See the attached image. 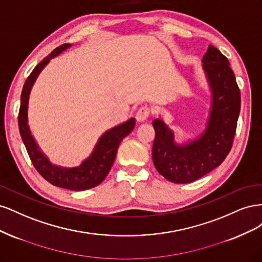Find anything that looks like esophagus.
Returning <instances> with one entry per match:
<instances>
[{
  "label": "esophagus",
  "mask_w": 262,
  "mask_h": 262,
  "mask_svg": "<svg viewBox=\"0 0 262 262\" xmlns=\"http://www.w3.org/2000/svg\"><path fill=\"white\" fill-rule=\"evenodd\" d=\"M149 114H150V110H149L148 107H146V106L141 107V108L138 110L137 115H136L137 120H138L139 122H143L144 120H146V119L148 118Z\"/></svg>",
  "instance_id": "esophagus-1"
}]
</instances>
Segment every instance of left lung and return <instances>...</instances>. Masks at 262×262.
Segmentation results:
<instances>
[{"label": "left lung", "instance_id": "left-lung-1", "mask_svg": "<svg viewBox=\"0 0 262 262\" xmlns=\"http://www.w3.org/2000/svg\"><path fill=\"white\" fill-rule=\"evenodd\" d=\"M203 69L212 90V108L207 129L185 145L173 142V133L160 119L153 126V163L157 171L175 184H188L220 166L233 146L241 112V91L225 55L210 45Z\"/></svg>", "mask_w": 262, "mask_h": 262}]
</instances>
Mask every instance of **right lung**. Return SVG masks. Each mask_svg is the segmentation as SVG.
<instances>
[{
  "label": "right lung",
  "mask_w": 262,
  "mask_h": 262,
  "mask_svg": "<svg viewBox=\"0 0 262 262\" xmlns=\"http://www.w3.org/2000/svg\"><path fill=\"white\" fill-rule=\"evenodd\" d=\"M70 46V43H63L58 48H55L48 57H46L40 63H38L33 70V72L27 77L20 96L18 128L21 140L25 144L30 161L36 170L53 186L69 190H75V191H82V190H87L98 186L107 177L116 158L119 144L133 130L136 120L132 118L125 123L118 125L116 128L110 129L102 134L92 155L78 167L62 168L52 165L49 162L48 158L39 149L29 130L27 122L28 98L31 86H33L40 71L46 67L51 58L69 48Z\"/></svg>",
  "instance_id": "1"
}]
</instances>
